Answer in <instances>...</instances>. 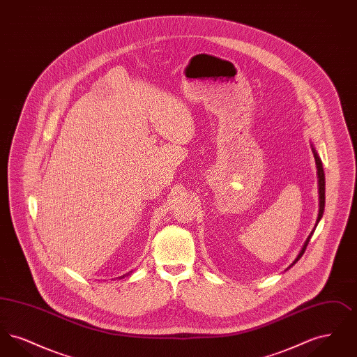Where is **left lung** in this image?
Here are the masks:
<instances>
[{"label":"left lung","instance_id":"8db88e82","mask_svg":"<svg viewBox=\"0 0 357 357\" xmlns=\"http://www.w3.org/2000/svg\"><path fill=\"white\" fill-rule=\"evenodd\" d=\"M313 153H314L316 166H317V174H319V190H320V211H319V218H317V223H319V221H320V220H321V217H323L324 206H325V175H324L323 163H321V160H320L319 155H317V153H316L314 150H313ZM312 234H313V233H312ZM312 234H310L309 238L306 239L305 245H304L303 250L300 252V255L297 257V259H296L293 264H296V262L303 257V255H304L306 246H307V242H309V239L312 237Z\"/></svg>","mask_w":357,"mask_h":357}]
</instances>
